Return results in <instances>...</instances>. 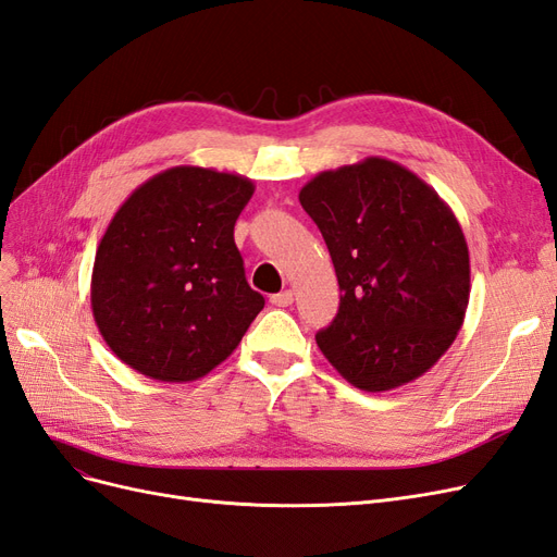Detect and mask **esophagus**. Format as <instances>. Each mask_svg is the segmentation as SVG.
<instances>
[{"label": "esophagus", "mask_w": 557, "mask_h": 557, "mask_svg": "<svg viewBox=\"0 0 557 557\" xmlns=\"http://www.w3.org/2000/svg\"><path fill=\"white\" fill-rule=\"evenodd\" d=\"M293 301H295V293L293 290H283V293L272 295V305L274 307H290Z\"/></svg>", "instance_id": "34e87169"}]
</instances>
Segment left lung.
Instances as JSON below:
<instances>
[{
  "instance_id": "8db88e82",
  "label": "left lung",
  "mask_w": 557,
  "mask_h": 557,
  "mask_svg": "<svg viewBox=\"0 0 557 557\" xmlns=\"http://www.w3.org/2000/svg\"><path fill=\"white\" fill-rule=\"evenodd\" d=\"M299 201L342 290L318 348L364 393L423 376L455 342L469 305V248L450 207L407 166L376 156L320 172Z\"/></svg>"
}]
</instances>
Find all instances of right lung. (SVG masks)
I'll list each match as a JSON object with an SVG mask.
<instances>
[{"label":"right lung","instance_id":"1","mask_svg":"<svg viewBox=\"0 0 557 557\" xmlns=\"http://www.w3.org/2000/svg\"><path fill=\"white\" fill-rule=\"evenodd\" d=\"M252 190L246 176L178 164L141 183L111 218L90 301L99 334L134 372L164 383L207 376L262 311L234 244Z\"/></svg>","mask_w":557,"mask_h":557}]
</instances>
